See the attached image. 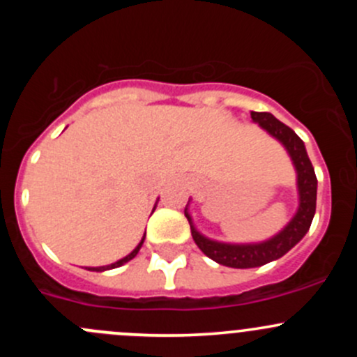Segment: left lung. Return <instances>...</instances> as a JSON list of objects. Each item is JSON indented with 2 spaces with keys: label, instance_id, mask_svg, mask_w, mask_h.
I'll return each instance as SVG.
<instances>
[{
  "label": "left lung",
  "instance_id": "obj_1",
  "mask_svg": "<svg viewBox=\"0 0 357 357\" xmlns=\"http://www.w3.org/2000/svg\"><path fill=\"white\" fill-rule=\"evenodd\" d=\"M250 117L255 124L261 126L268 135H271L273 138H276L285 146L291 158V164L295 167V172H297L298 207L294 218L289 221V225L282 231L276 233L275 236L264 240V242L225 243L202 235L193 225V219L188 212V205L185 208V215L190 222V228H192V236L200 250L218 264L236 269L264 266L268 262L283 257L290 248L297 245L311 228L312 218H314L316 212V190H318V179H316L314 167H312L307 152H305L304 142L291 131L289 126L280 122L269 112H250Z\"/></svg>",
  "mask_w": 357,
  "mask_h": 357
}]
</instances>
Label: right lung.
<instances>
[{
	"label": "right lung",
	"instance_id": "1",
	"mask_svg": "<svg viewBox=\"0 0 357 357\" xmlns=\"http://www.w3.org/2000/svg\"><path fill=\"white\" fill-rule=\"evenodd\" d=\"M155 208V207H153ZM143 242H145V235H143V238H142V242L138 243V245H136V248L135 250L131 252V254H128L126 255V257H122V259H119L117 262H112V264H109V266H100V268H88L89 271H98V273H102V271H109V269H114V268H119V266H122V264H126V262H129L131 261V259H135L136 257V254H138L139 252V248H142V245H143Z\"/></svg>",
	"mask_w": 357,
	"mask_h": 357
}]
</instances>
